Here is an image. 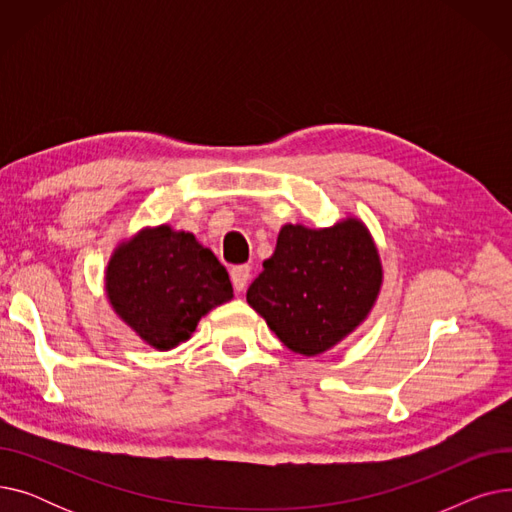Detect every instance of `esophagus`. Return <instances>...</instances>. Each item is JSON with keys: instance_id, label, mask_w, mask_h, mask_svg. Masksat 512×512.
Returning <instances> with one entry per match:
<instances>
[{"instance_id": "esophagus-1", "label": "esophagus", "mask_w": 512, "mask_h": 512, "mask_svg": "<svg viewBox=\"0 0 512 512\" xmlns=\"http://www.w3.org/2000/svg\"><path fill=\"white\" fill-rule=\"evenodd\" d=\"M230 278H232V286L236 292H242L249 284L251 278V267L249 265H234L230 270Z\"/></svg>"}]
</instances>
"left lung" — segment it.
<instances>
[{
  "instance_id": "obj_1",
  "label": "left lung",
  "mask_w": 512,
  "mask_h": 512,
  "mask_svg": "<svg viewBox=\"0 0 512 512\" xmlns=\"http://www.w3.org/2000/svg\"><path fill=\"white\" fill-rule=\"evenodd\" d=\"M380 284V255L361 222L324 230L288 224L247 301L290 351L313 357L361 324Z\"/></svg>"
}]
</instances>
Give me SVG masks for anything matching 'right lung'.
<instances>
[{
  "instance_id": "1",
  "label": "right lung",
  "mask_w": 512,
  "mask_h": 512,
  "mask_svg": "<svg viewBox=\"0 0 512 512\" xmlns=\"http://www.w3.org/2000/svg\"><path fill=\"white\" fill-rule=\"evenodd\" d=\"M105 290L116 313L159 351L188 340L211 307L232 299L218 257L168 226L145 230L114 253Z\"/></svg>"
}]
</instances>
